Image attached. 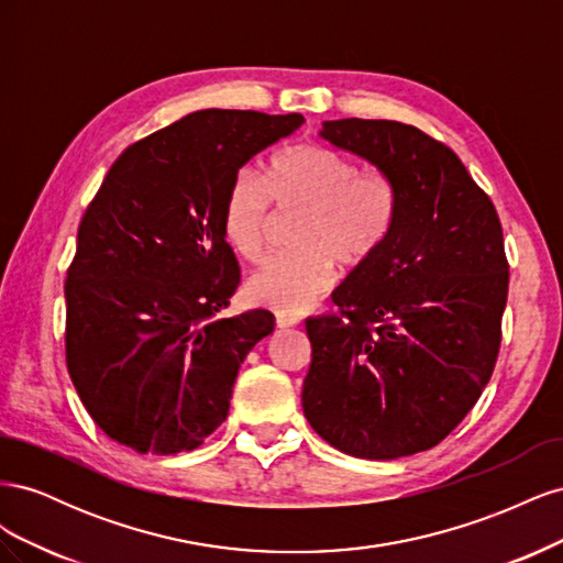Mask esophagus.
Here are the masks:
<instances>
[{
  "label": "esophagus",
  "instance_id": "1",
  "mask_svg": "<svg viewBox=\"0 0 563 563\" xmlns=\"http://www.w3.org/2000/svg\"><path fill=\"white\" fill-rule=\"evenodd\" d=\"M300 319L296 314H288V312H277V327L279 329H288V327H296Z\"/></svg>",
  "mask_w": 563,
  "mask_h": 563
}]
</instances>
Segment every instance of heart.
Returning <instances> with one entry per match:
<instances>
[{"label": "heart", "instance_id": "1", "mask_svg": "<svg viewBox=\"0 0 563 563\" xmlns=\"http://www.w3.org/2000/svg\"><path fill=\"white\" fill-rule=\"evenodd\" d=\"M272 199L282 209H308L296 246L272 255L249 279V291L279 312L298 314L333 284V261L360 267L385 244L395 225L399 192L383 168H362L340 152L291 145L269 159L265 180L236 174L223 201V234L232 251L255 263L265 251Z\"/></svg>", "mask_w": 563, "mask_h": 563}]
</instances>
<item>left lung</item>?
Here are the masks:
<instances>
[{"label":"left lung","instance_id":"left-lung-1","mask_svg":"<svg viewBox=\"0 0 563 563\" xmlns=\"http://www.w3.org/2000/svg\"><path fill=\"white\" fill-rule=\"evenodd\" d=\"M321 135L391 176L385 244L305 321L302 411L354 457L391 460L444 441L496 368L509 288L503 225L455 152L389 119H335Z\"/></svg>","mask_w":563,"mask_h":563}]
</instances>
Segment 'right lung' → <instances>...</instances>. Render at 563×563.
I'll use <instances>...</instances> for the list:
<instances>
[{"label": "right lung", "mask_w": 563, "mask_h": 563, "mask_svg": "<svg viewBox=\"0 0 563 563\" xmlns=\"http://www.w3.org/2000/svg\"><path fill=\"white\" fill-rule=\"evenodd\" d=\"M302 114L199 110L129 145L81 216L65 279V364L93 422L135 453L197 449L228 418L275 314L218 317L240 286L223 201Z\"/></svg>", "instance_id": "add662e5"}]
</instances>
